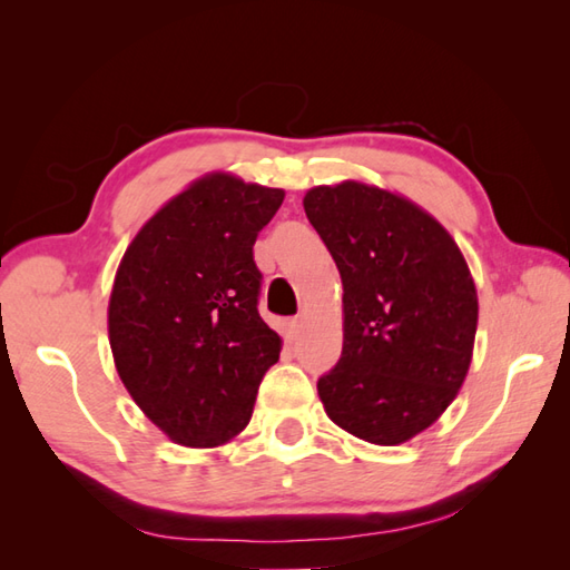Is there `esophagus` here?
<instances>
[{
    "mask_svg": "<svg viewBox=\"0 0 570 570\" xmlns=\"http://www.w3.org/2000/svg\"><path fill=\"white\" fill-rule=\"evenodd\" d=\"M298 333H301V318H292L286 323V341H296L298 337Z\"/></svg>",
    "mask_w": 570,
    "mask_h": 570,
    "instance_id": "34e87169",
    "label": "esophagus"
}]
</instances>
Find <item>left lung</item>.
Wrapping results in <instances>:
<instances>
[{
  "mask_svg": "<svg viewBox=\"0 0 570 570\" xmlns=\"http://www.w3.org/2000/svg\"><path fill=\"white\" fill-rule=\"evenodd\" d=\"M343 278V353L318 380L347 433L396 445L429 429L463 384L478 294L445 227L390 190L345 180L304 198Z\"/></svg>",
  "mask_w": 570,
  "mask_h": 570,
  "instance_id": "left-lung-1",
  "label": "left lung"
}]
</instances>
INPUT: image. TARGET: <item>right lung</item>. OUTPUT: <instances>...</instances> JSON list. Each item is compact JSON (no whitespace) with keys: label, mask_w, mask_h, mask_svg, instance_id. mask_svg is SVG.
I'll list each match as a JSON object with an SVG mask.
<instances>
[{"label":"right lung","mask_w":570,"mask_h":570,"mask_svg":"<svg viewBox=\"0 0 570 570\" xmlns=\"http://www.w3.org/2000/svg\"><path fill=\"white\" fill-rule=\"evenodd\" d=\"M282 200V188L205 176L139 229L119 264L107 311L119 380L180 445L235 439L278 360L252 247Z\"/></svg>","instance_id":"right-lung-1"}]
</instances>
